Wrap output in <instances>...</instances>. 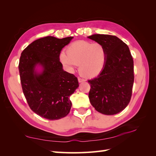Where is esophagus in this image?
I'll return each instance as SVG.
<instances>
[{"label":"esophagus","mask_w":156,"mask_h":156,"mask_svg":"<svg viewBox=\"0 0 156 156\" xmlns=\"http://www.w3.org/2000/svg\"><path fill=\"white\" fill-rule=\"evenodd\" d=\"M78 82H84V79L80 78H78Z\"/></svg>","instance_id":"1"}]
</instances>
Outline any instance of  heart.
Returning a JSON list of instances; mask_svg holds the SVG:
<instances>
[{
	"label": "heart",
	"mask_w": 156,
	"mask_h": 156,
	"mask_svg": "<svg viewBox=\"0 0 156 156\" xmlns=\"http://www.w3.org/2000/svg\"><path fill=\"white\" fill-rule=\"evenodd\" d=\"M65 52L59 55V61L69 72H74L79 65V72L85 77L91 78L99 74L107 61V50L100 43L87 41L73 42Z\"/></svg>",
	"instance_id": "heart-1"
}]
</instances>
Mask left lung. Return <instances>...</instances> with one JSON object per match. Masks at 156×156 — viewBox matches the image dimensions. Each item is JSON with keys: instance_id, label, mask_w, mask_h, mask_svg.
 Returning a JSON list of instances; mask_svg holds the SVG:
<instances>
[{"instance_id": "1", "label": "left lung", "mask_w": 156, "mask_h": 156, "mask_svg": "<svg viewBox=\"0 0 156 156\" xmlns=\"http://www.w3.org/2000/svg\"><path fill=\"white\" fill-rule=\"evenodd\" d=\"M89 39L107 50L105 67L97 77L88 80L92 107L107 115L119 113L130 102L134 82L133 59L127 45L115 35L94 34Z\"/></svg>"}]
</instances>
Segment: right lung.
<instances>
[{
    "instance_id": "add662e5",
    "label": "right lung",
    "mask_w": 156,
    "mask_h": 156,
    "mask_svg": "<svg viewBox=\"0 0 156 156\" xmlns=\"http://www.w3.org/2000/svg\"><path fill=\"white\" fill-rule=\"evenodd\" d=\"M73 37L52 36L32 42L21 53L19 70L23 94L29 107L48 120L66 117L70 111V95L78 87V78L64 71L59 61L62 48ZM41 65L42 72L35 69Z\"/></svg>"
}]
</instances>
